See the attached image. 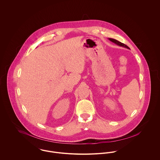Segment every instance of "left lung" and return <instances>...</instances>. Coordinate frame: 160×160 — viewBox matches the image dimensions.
<instances>
[{"mask_svg":"<svg viewBox=\"0 0 160 160\" xmlns=\"http://www.w3.org/2000/svg\"><path fill=\"white\" fill-rule=\"evenodd\" d=\"M109 40L110 41L114 42L116 44H117L118 46H121V47H125V48H127L129 49V47L128 46H126V44H123V43H122V42H119V41H117L116 39H112V38H109Z\"/></svg>","mask_w":160,"mask_h":160,"instance_id":"obj_1","label":"left lung"}]
</instances>
